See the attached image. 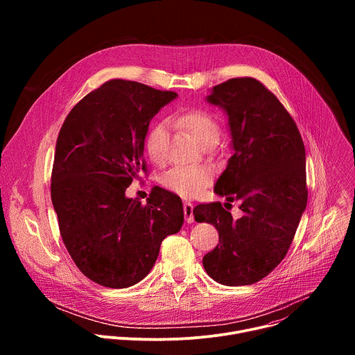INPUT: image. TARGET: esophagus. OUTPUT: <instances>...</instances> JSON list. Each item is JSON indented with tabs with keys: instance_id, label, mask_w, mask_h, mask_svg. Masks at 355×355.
Masks as SVG:
<instances>
[{
	"instance_id": "34e87169",
	"label": "esophagus",
	"mask_w": 355,
	"mask_h": 355,
	"mask_svg": "<svg viewBox=\"0 0 355 355\" xmlns=\"http://www.w3.org/2000/svg\"><path fill=\"white\" fill-rule=\"evenodd\" d=\"M184 216L188 223L193 222V205L191 202H184Z\"/></svg>"
}]
</instances>
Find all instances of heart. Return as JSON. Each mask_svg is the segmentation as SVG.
<instances>
[{
  "mask_svg": "<svg viewBox=\"0 0 355 355\" xmlns=\"http://www.w3.org/2000/svg\"><path fill=\"white\" fill-rule=\"evenodd\" d=\"M177 125L188 130L199 144L216 143L220 136L218 119L205 110H189L175 114L171 118ZM168 125L166 121H157L151 125L144 137L146 153L153 163L162 164L167 156ZM214 171L208 166H177L163 175V185L184 196L195 198L212 181Z\"/></svg>",
  "mask_w": 355,
  "mask_h": 355,
  "instance_id": "obj_1",
  "label": "heart"
}]
</instances>
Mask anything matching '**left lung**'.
<instances>
[{
  "label": "left lung",
  "mask_w": 355,
  "mask_h": 355,
  "mask_svg": "<svg viewBox=\"0 0 355 355\" xmlns=\"http://www.w3.org/2000/svg\"><path fill=\"white\" fill-rule=\"evenodd\" d=\"M208 101L227 112L234 150L215 192L226 205L240 200L243 216L233 219L220 202L193 208L196 222L219 233L202 264L219 284L251 285L284 260L306 208L305 144L279 99L256 78L215 85Z\"/></svg>",
  "instance_id": "left-lung-1"
}]
</instances>
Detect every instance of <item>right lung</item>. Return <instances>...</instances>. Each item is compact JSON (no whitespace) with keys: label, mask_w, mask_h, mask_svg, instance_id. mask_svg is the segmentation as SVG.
<instances>
[{"label":"right lung","mask_w":355,"mask_h":355,"mask_svg":"<svg viewBox=\"0 0 355 355\" xmlns=\"http://www.w3.org/2000/svg\"><path fill=\"white\" fill-rule=\"evenodd\" d=\"M177 96L136 81L110 80L67 115L58 137L52 202L78 270L107 288H128L153 268L162 241L180 232L182 202L163 188L147 204L125 196L139 173L148 123Z\"/></svg>","instance_id":"add662e5"}]
</instances>
